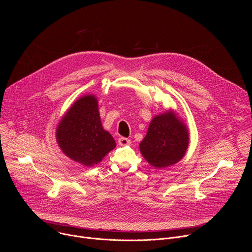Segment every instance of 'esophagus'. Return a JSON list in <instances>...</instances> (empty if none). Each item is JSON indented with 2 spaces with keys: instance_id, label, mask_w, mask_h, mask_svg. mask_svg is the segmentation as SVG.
<instances>
[{
  "instance_id": "esophagus-1",
  "label": "esophagus",
  "mask_w": 252,
  "mask_h": 252,
  "mask_svg": "<svg viewBox=\"0 0 252 252\" xmlns=\"http://www.w3.org/2000/svg\"><path fill=\"white\" fill-rule=\"evenodd\" d=\"M119 145L120 146H129L130 145V139L128 138H126V137H120L119 138Z\"/></svg>"
}]
</instances>
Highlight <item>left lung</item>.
Returning <instances> with one entry per match:
<instances>
[{
    "mask_svg": "<svg viewBox=\"0 0 252 252\" xmlns=\"http://www.w3.org/2000/svg\"><path fill=\"white\" fill-rule=\"evenodd\" d=\"M189 145L188 126L173 110L155 116L139 143L141 156L155 168L175 164L187 154Z\"/></svg>",
    "mask_w": 252,
    "mask_h": 252,
    "instance_id": "8db88e82",
    "label": "left lung"
}]
</instances>
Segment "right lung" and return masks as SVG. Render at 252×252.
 <instances>
[{
	"mask_svg": "<svg viewBox=\"0 0 252 252\" xmlns=\"http://www.w3.org/2000/svg\"><path fill=\"white\" fill-rule=\"evenodd\" d=\"M56 140L68 158L89 167L99 163L117 146L101 125L94 94L81 96L68 107L58 124Z\"/></svg>",
	"mask_w": 252,
	"mask_h": 252,
	"instance_id": "right-lung-1",
	"label": "right lung"
}]
</instances>
